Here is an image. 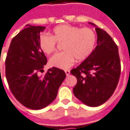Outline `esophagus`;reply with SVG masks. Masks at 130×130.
<instances>
[{"label":"esophagus","instance_id":"obj_1","mask_svg":"<svg viewBox=\"0 0 130 130\" xmlns=\"http://www.w3.org/2000/svg\"><path fill=\"white\" fill-rule=\"evenodd\" d=\"M65 73H66V76H69V75H70V73H71V71H70L69 70H66V71H65Z\"/></svg>","mask_w":130,"mask_h":130}]
</instances>
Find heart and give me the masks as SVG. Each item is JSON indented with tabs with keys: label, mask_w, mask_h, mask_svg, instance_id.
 I'll list each match as a JSON object with an SVG mask.
<instances>
[{
	"label": "heart",
	"mask_w": 130,
	"mask_h": 130,
	"mask_svg": "<svg viewBox=\"0 0 130 130\" xmlns=\"http://www.w3.org/2000/svg\"><path fill=\"white\" fill-rule=\"evenodd\" d=\"M97 41L95 32L89 27H81L63 24L53 29L52 35L41 34L39 37V47L46 55L55 53L57 43H64V51L56 54L50 59L51 66L66 69L77 61H83L92 53Z\"/></svg>",
	"instance_id": "1"
}]
</instances>
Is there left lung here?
Returning <instances> with one entry per match:
<instances>
[{
    "instance_id": "1",
    "label": "left lung",
    "mask_w": 130,
    "mask_h": 130,
    "mask_svg": "<svg viewBox=\"0 0 130 130\" xmlns=\"http://www.w3.org/2000/svg\"><path fill=\"white\" fill-rule=\"evenodd\" d=\"M95 31V48L82 64L71 71L77 80L73 90L75 96L90 107L102 105L112 95L121 71L117 45L105 30L96 27Z\"/></svg>"
}]
</instances>
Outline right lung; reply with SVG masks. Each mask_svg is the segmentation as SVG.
Instances as JSON below:
<instances>
[{"label":"right lung","mask_w":130,"mask_h":130,"mask_svg":"<svg viewBox=\"0 0 130 130\" xmlns=\"http://www.w3.org/2000/svg\"><path fill=\"white\" fill-rule=\"evenodd\" d=\"M45 27L27 25L12 39L5 59V75L9 89L21 104L31 109H41L57 97L66 77L65 72L56 67L43 76L47 58L39 47V35Z\"/></svg>","instance_id":"right-lung-1"}]
</instances>
